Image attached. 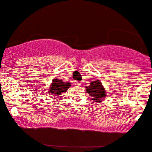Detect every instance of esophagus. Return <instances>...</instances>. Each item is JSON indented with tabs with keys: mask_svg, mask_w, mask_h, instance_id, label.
Instances as JSON below:
<instances>
[{
	"mask_svg": "<svg viewBox=\"0 0 152 152\" xmlns=\"http://www.w3.org/2000/svg\"><path fill=\"white\" fill-rule=\"evenodd\" d=\"M75 85L81 86L82 85V82H80V81H75Z\"/></svg>",
	"mask_w": 152,
	"mask_h": 152,
	"instance_id": "obj_1",
	"label": "esophagus"
}]
</instances>
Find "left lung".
<instances>
[{
    "instance_id": "8db88e82",
    "label": "left lung",
    "mask_w": 152,
    "mask_h": 152,
    "mask_svg": "<svg viewBox=\"0 0 152 152\" xmlns=\"http://www.w3.org/2000/svg\"><path fill=\"white\" fill-rule=\"evenodd\" d=\"M86 91L91 96L92 100L94 102H101L106 96L105 88L102 85L99 80H96L95 82H91L90 85L86 86Z\"/></svg>"
}]
</instances>
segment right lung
I'll list each match as a JSON object with an SVG mask.
<instances>
[{
	"label": "right lung",
	"mask_w": 152,
	"mask_h": 152,
	"mask_svg": "<svg viewBox=\"0 0 152 152\" xmlns=\"http://www.w3.org/2000/svg\"><path fill=\"white\" fill-rule=\"evenodd\" d=\"M70 86H71V84L68 82H64L61 80L55 79L52 81V83L51 84L50 89H49V93L52 95L59 96L61 93L66 92Z\"/></svg>",
	"instance_id": "1"
}]
</instances>
